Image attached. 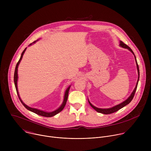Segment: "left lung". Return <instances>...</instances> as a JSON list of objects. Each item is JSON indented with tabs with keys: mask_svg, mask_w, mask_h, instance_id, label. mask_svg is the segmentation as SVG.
Listing matches in <instances>:
<instances>
[{
	"mask_svg": "<svg viewBox=\"0 0 151 151\" xmlns=\"http://www.w3.org/2000/svg\"><path fill=\"white\" fill-rule=\"evenodd\" d=\"M119 42H120V44H119V46H120V47H122V48H127V49H128V50H130V51L133 54V55H134V58H135V60H136V66H137V72H138V76H138V79H137V83H136V87L134 88V89L133 91L132 92V93L131 94V95H130V96H129V97H128L126 100H125L124 101L122 102L121 103H120V104H117V105H116V106H114V107H111V108H107V109L98 108V107H95L94 106H93V105L90 103V101L88 100V102H89V103H90V106L93 107V108L94 110H96L97 112L101 113V114H111L114 113V112H115L119 111V110L121 109V108H122L123 107L125 106L127 104L130 103L132 101V100H133V97H134V94H135V93H136V89H137V84H138V82H139V79L140 73H139V65H138L137 60H136V56H135V55H134L133 51H132V50L130 47H129L128 45H127L126 44H125L123 42H122V41H120Z\"/></svg>",
	"mask_w": 151,
	"mask_h": 151,
	"instance_id": "1",
	"label": "left lung"
}]
</instances>
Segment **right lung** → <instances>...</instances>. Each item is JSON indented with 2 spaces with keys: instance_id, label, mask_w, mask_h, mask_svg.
Segmentation results:
<instances>
[{
  "instance_id": "1",
  "label": "right lung",
  "mask_w": 151,
  "mask_h": 151,
  "mask_svg": "<svg viewBox=\"0 0 151 151\" xmlns=\"http://www.w3.org/2000/svg\"><path fill=\"white\" fill-rule=\"evenodd\" d=\"M36 41H34L33 43H32V44H30L29 45H32L33 44H34V43H35ZM26 48L24 49V50L23 51L22 54H21V57L19 60V61H18L17 65H16V67H15V72H14V83H15V88H16V91H17V94H18V96L19 97V99L20 100L21 102L22 103V104H23V106L26 107V108L27 109H28L29 111H31V112H33L35 114H36L37 115H40V116H45V117H51V116H53L55 115H57V114H58L59 112H60L63 109L64 106H65L66 104V102H67V100H68V94H69V91L70 90V86H69V87L66 89V91H65V94H64V100H63V102L62 103V104L60 106V107H59V108H58L57 110L53 111V112H45V111H41V110H39V109H35V108H32V107H30L28 106H27L26 104H24L23 103V101L21 100V99H20L19 97V93H18V88H17V81H18V65L19 64L21 60V59H22L23 58V56L24 55V53L25 52L26 50Z\"/></svg>"
}]
</instances>
